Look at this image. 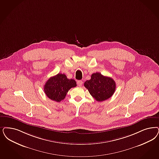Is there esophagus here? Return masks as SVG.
<instances>
[{
  "label": "esophagus",
  "mask_w": 159,
  "mask_h": 159,
  "mask_svg": "<svg viewBox=\"0 0 159 159\" xmlns=\"http://www.w3.org/2000/svg\"><path fill=\"white\" fill-rule=\"evenodd\" d=\"M77 84L79 86H82L83 82L82 80H77Z\"/></svg>",
  "instance_id": "34e87169"
}]
</instances>
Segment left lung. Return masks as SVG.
<instances>
[{
    "label": "left lung",
    "mask_w": 159,
    "mask_h": 159,
    "mask_svg": "<svg viewBox=\"0 0 159 159\" xmlns=\"http://www.w3.org/2000/svg\"><path fill=\"white\" fill-rule=\"evenodd\" d=\"M84 86L98 102H102L110 98L116 90L115 80L110 77L104 76L99 72L93 73L91 79L86 81Z\"/></svg>",
    "instance_id": "left-lung-1"
}]
</instances>
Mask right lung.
Returning <instances> with one entry per match:
<instances>
[{"mask_svg": "<svg viewBox=\"0 0 159 159\" xmlns=\"http://www.w3.org/2000/svg\"><path fill=\"white\" fill-rule=\"evenodd\" d=\"M76 86L74 79H69L65 74L58 73L48 79L44 86V91L49 99L60 102L65 98L68 91Z\"/></svg>", "mask_w": 159, "mask_h": 159, "instance_id": "right-lung-1", "label": "right lung"}]
</instances>
